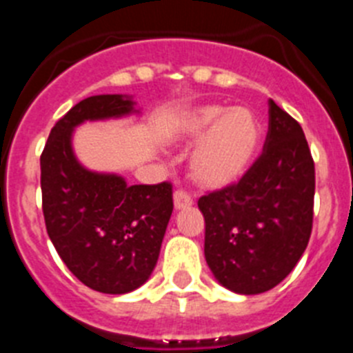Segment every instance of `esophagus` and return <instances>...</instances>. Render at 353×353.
<instances>
[{
  "instance_id": "1",
  "label": "esophagus",
  "mask_w": 353,
  "mask_h": 353,
  "mask_svg": "<svg viewBox=\"0 0 353 353\" xmlns=\"http://www.w3.org/2000/svg\"><path fill=\"white\" fill-rule=\"evenodd\" d=\"M173 201H174V208L180 210V208H187L192 205V196L189 194L183 189H179V191H174L173 194Z\"/></svg>"
}]
</instances>
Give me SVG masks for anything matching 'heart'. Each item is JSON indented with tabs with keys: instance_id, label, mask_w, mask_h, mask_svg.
I'll list each match as a JSON object with an SVG mask.
<instances>
[{
	"instance_id": "1",
	"label": "heart",
	"mask_w": 353,
	"mask_h": 353,
	"mask_svg": "<svg viewBox=\"0 0 353 353\" xmlns=\"http://www.w3.org/2000/svg\"><path fill=\"white\" fill-rule=\"evenodd\" d=\"M176 136L187 141L201 139L191 157L196 182L205 187H224L249 170L260 145V120L251 109L210 104L182 118Z\"/></svg>"
}]
</instances>
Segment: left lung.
Returning <instances> with one entry per match:
<instances>
[{"instance_id": "8db88e82", "label": "left lung", "mask_w": 353, "mask_h": 353, "mask_svg": "<svg viewBox=\"0 0 353 353\" xmlns=\"http://www.w3.org/2000/svg\"><path fill=\"white\" fill-rule=\"evenodd\" d=\"M205 258L228 290L256 295L288 276L313 230L314 161L304 130L269 101V132L240 180L198 199Z\"/></svg>"}]
</instances>
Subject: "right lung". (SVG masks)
Wrapping results in <instances>:
<instances>
[{"label":"right lung","mask_w":353,"mask_h":353,"mask_svg":"<svg viewBox=\"0 0 353 353\" xmlns=\"http://www.w3.org/2000/svg\"><path fill=\"white\" fill-rule=\"evenodd\" d=\"M132 102L93 95L56 121L40 155L46 230L63 263L88 288L132 292L157 263L173 212V185H127L117 174L84 170L72 154V129L84 120L121 117Z\"/></svg>","instance_id":"right-lung-1"}]
</instances>
